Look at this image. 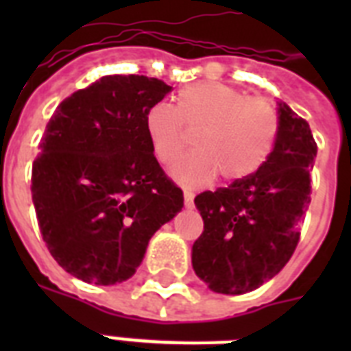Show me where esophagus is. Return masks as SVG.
Wrapping results in <instances>:
<instances>
[{"label":"esophagus","instance_id":"esophagus-1","mask_svg":"<svg viewBox=\"0 0 351 351\" xmlns=\"http://www.w3.org/2000/svg\"><path fill=\"white\" fill-rule=\"evenodd\" d=\"M184 204H186V208H193L195 206V193L193 191H184Z\"/></svg>","mask_w":351,"mask_h":351}]
</instances>
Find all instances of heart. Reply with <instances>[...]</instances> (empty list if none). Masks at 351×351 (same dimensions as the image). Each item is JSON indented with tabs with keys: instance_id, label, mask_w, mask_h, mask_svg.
I'll return each instance as SVG.
<instances>
[{
	"instance_id": "obj_1",
	"label": "heart",
	"mask_w": 351,
	"mask_h": 351,
	"mask_svg": "<svg viewBox=\"0 0 351 351\" xmlns=\"http://www.w3.org/2000/svg\"><path fill=\"white\" fill-rule=\"evenodd\" d=\"M195 135V153L186 154L171 175L184 186H202L219 175L239 182L261 169L278 134V114L271 101L217 82L187 85L176 106L156 104L145 114L151 151L160 164H171Z\"/></svg>"
}]
</instances>
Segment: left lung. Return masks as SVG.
I'll use <instances>...</instances> for the list:
<instances>
[{"label":"left lung","mask_w":351,"mask_h":351,"mask_svg":"<svg viewBox=\"0 0 351 351\" xmlns=\"http://www.w3.org/2000/svg\"><path fill=\"white\" fill-rule=\"evenodd\" d=\"M315 156L308 121L278 101L277 142L266 164L244 180L197 195L204 231L191 262L209 289L247 293L288 264L311 202Z\"/></svg>","instance_id":"1"}]
</instances>
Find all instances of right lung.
<instances>
[{"label":"right lung","mask_w":351,"mask_h":351,"mask_svg":"<svg viewBox=\"0 0 351 351\" xmlns=\"http://www.w3.org/2000/svg\"><path fill=\"white\" fill-rule=\"evenodd\" d=\"M171 89L138 74L104 76L65 98L47 123L32 202L54 261L84 282L132 277L151 237L184 208L145 132V114Z\"/></svg>","instance_id":"right-lung-1"}]
</instances>
